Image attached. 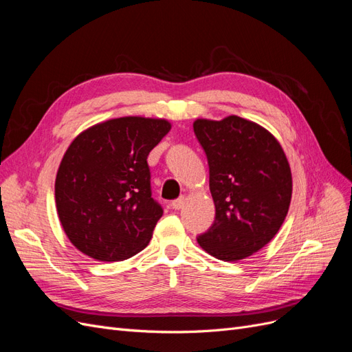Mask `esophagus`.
I'll return each mask as SVG.
<instances>
[{
  "label": "esophagus",
  "instance_id": "1",
  "mask_svg": "<svg viewBox=\"0 0 352 352\" xmlns=\"http://www.w3.org/2000/svg\"><path fill=\"white\" fill-rule=\"evenodd\" d=\"M185 202H186V198H185V197H180V198H177V199H175V201L172 202V208H173V210L184 208Z\"/></svg>",
  "mask_w": 352,
  "mask_h": 352
}]
</instances>
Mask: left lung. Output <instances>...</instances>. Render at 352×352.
<instances>
[{"label": "left lung", "instance_id": "obj_1", "mask_svg": "<svg viewBox=\"0 0 352 352\" xmlns=\"http://www.w3.org/2000/svg\"><path fill=\"white\" fill-rule=\"evenodd\" d=\"M194 132L210 167L216 206L199 247L223 261L247 258L279 232L292 197V175L278 140L263 126L238 116L197 119Z\"/></svg>", "mask_w": 352, "mask_h": 352}]
</instances>
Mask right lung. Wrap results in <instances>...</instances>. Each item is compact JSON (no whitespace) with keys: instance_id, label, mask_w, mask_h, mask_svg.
Masks as SVG:
<instances>
[{"instance_id":"add662e5","label":"right lung","mask_w":352,"mask_h":352,"mask_svg":"<svg viewBox=\"0 0 352 352\" xmlns=\"http://www.w3.org/2000/svg\"><path fill=\"white\" fill-rule=\"evenodd\" d=\"M172 129L164 119L127 116L74 138L56 177L57 214L67 238L98 261L142 251L163 208L151 197L146 158Z\"/></svg>"}]
</instances>
